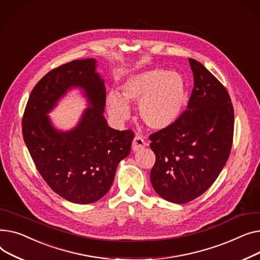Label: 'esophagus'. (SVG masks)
I'll return each instance as SVG.
<instances>
[{
	"label": "esophagus",
	"instance_id": "1",
	"mask_svg": "<svg viewBox=\"0 0 260 260\" xmlns=\"http://www.w3.org/2000/svg\"><path fill=\"white\" fill-rule=\"evenodd\" d=\"M146 146V142L144 140V137L141 135H135L134 140L132 142V150L133 151H139L143 147Z\"/></svg>",
	"mask_w": 260,
	"mask_h": 260
}]
</instances>
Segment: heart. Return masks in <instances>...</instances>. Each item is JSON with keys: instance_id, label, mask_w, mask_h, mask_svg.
<instances>
[{"instance_id": "1", "label": "heart", "mask_w": 260, "mask_h": 260, "mask_svg": "<svg viewBox=\"0 0 260 260\" xmlns=\"http://www.w3.org/2000/svg\"><path fill=\"white\" fill-rule=\"evenodd\" d=\"M186 84L177 72L155 68L132 74L120 85V95L110 92L106 98L109 115L117 123L130 117L127 103H140L139 114L153 130L173 125L185 103Z\"/></svg>"}]
</instances>
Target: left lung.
<instances>
[{"label": "left lung", "instance_id": "8db88e82", "mask_svg": "<svg viewBox=\"0 0 260 260\" xmlns=\"http://www.w3.org/2000/svg\"><path fill=\"white\" fill-rule=\"evenodd\" d=\"M194 88L173 125L149 136L155 164L150 178L164 200L186 204L205 193L224 167L233 143L234 109L224 86L189 58Z\"/></svg>", "mask_w": 260, "mask_h": 260}]
</instances>
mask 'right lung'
Segmentation results:
<instances>
[{"label":"right lung","instance_id":"add662e5","mask_svg":"<svg viewBox=\"0 0 260 260\" xmlns=\"http://www.w3.org/2000/svg\"><path fill=\"white\" fill-rule=\"evenodd\" d=\"M95 67L94 58H86L52 69L35 86L22 119L24 142L44 180L60 197L81 205L95 203L110 190L134 137L132 130L107 124L106 88ZM72 86L83 89L90 107L75 128L58 132L45 114Z\"/></svg>","mask_w":260,"mask_h":260}]
</instances>
